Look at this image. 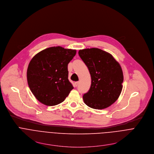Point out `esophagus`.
I'll use <instances>...</instances> for the list:
<instances>
[{
	"mask_svg": "<svg viewBox=\"0 0 154 154\" xmlns=\"http://www.w3.org/2000/svg\"><path fill=\"white\" fill-rule=\"evenodd\" d=\"M78 84H79V82H75L74 84V86L77 87L78 86Z\"/></svg>",
	"mask_w": 154,
	"mask_h": 154,
	"instance_id": "obj_1",
	"label": "esophagus"
}]
</instances>
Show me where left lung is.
I'll use <instances>...</instances> for the list:
<instances>
[{"label":"left lung","mask_w":154,"mask_h":154,"mask_svg":"<svg viewBox=\"0 0 154 154\" xmlns=\"http://www.w3.org/2000/svg\"><path fill=\"white\" fill-rule=\"evenodd\" d=\"M78 54L88 66L92 80L89 91L82 97L84 103L96 109L110 106L122 90L121 65L110 53L98 48L80 49Z\"/></svg>","instance_id":"1"}]
</instances>
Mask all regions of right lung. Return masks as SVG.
Here are the masks:
<instances>
[{
    "instance_id": "1",
    "label": "right lung",
    "mask_w": 154,
    "mask_h": 154,
    "mask_svg": "<svg viewBox=\"0 0 154 154\" xmlns=\"http://www.w3.org/2000/svg\"><path fill=\"white\" fill-rule=\"evenodd\" d=\"M76 53V49L53 46L41 51L31 59L27 70V83L40 103L55 106L69 95L73 87L68 79V64Z\"/></svg>"
}]
</instances>
